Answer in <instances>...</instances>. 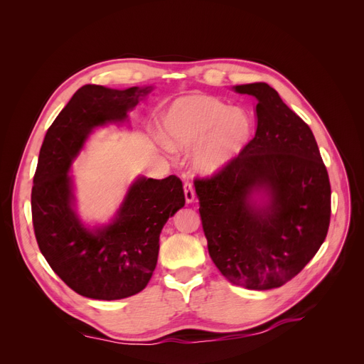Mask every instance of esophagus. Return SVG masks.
Segmentation results:
<instances>
[{"label":"esophagus","mask_w":364,"mask_h":364,"mask_svg":"<svg viewBox=\"0 0 364 364\" xmlns=\"http://www.w3.org/2000/svg\"><path fill=\"white\" fill-rule=\"evenodd\" d=\"M183 194H185V202L186 203H193L196 199V193L193 188L191 182H185L183 183Z\"/></svg>","instance_id":"esophagus-1"}]
</instances>
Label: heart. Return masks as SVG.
Segmentation results:
<instances>
[{
    "instance_id": "b5f03b06",
    "label": "heart",
    "mask_w": 364,
    "mask_h": 364,
    "mask_svg": "<svg viewBox=\"0 0 364 364\" xmlns=\"http://www.w3.org/2000/svg\"><path fill=\"white\" fill-rule=\"evenodd\" d=\"M253 123L247 111L206 95L174 100L161 118V139L174 151L193 153V168L213 176L229 167L247 147Z\"/></svg>"
}]
</instances>
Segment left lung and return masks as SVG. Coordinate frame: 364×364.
Returning a JSON list of instances; mask_svg holds the SVG:
<instances>
[{
  "label": "left lung",
  "mask_w": 364,
  "mask_h": 364,
  "mask_svg": "<svg viewBox=\"0 0 364 364\" xmlns=\"http://www.w3.org/2000/svg\"><path fill=\"white\" fill-rule=\"evenodd\" d=\"M232 90L257 98V132L229 167L194 182L208 252L229 282L278 289L325 241L331 186L311 129L272 86Z\"/></svg>",
  "instance_id": "8db88e82"
}]
</instances>
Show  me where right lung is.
Here are the masks:
<instances>
[{"label": "right lung", "instance_id": "right-lung-1", "mask_svg": "<svg viewBox=\"0 0 364 364\" xmlns=\"http://www.w3.org/2000/svg\"><path fill=\"white\" fill-rule=\"evenodd\" d=\"M151 91L153 86H82L53 121L39 151L31 188L39 249L70 289L91 299H124L146 289L158 262L161 230L185 205L179 178L138 176L109 223L90 226L77 213L73 162L95 129L129 123V112Z\"/></svg>", "mask_w": 364, "mask_h": 364}]
</instances>
